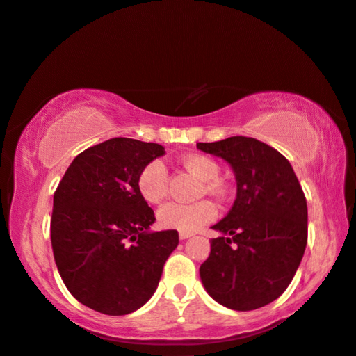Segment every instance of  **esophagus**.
Returning a JSON list of instances; mask_svg holds the SVG:
<instances>
[{
	"mask_svg": "<svg viewBox=\"0 0 356 356\" xmlns=\"http://www.w3.org/2000/svg\"><path fill=\"white\" fill-rule=\"evenodd\" d=\"M192 235H193V234H190V232H179L180 240H187V238L192 237Z\"/></svg>",
	"mask_w": 356,
	"mask_h": 356,
	"instance_id": "34e87169",
	"label": "esophagus"
}]
</instances>
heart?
Returning <instances> with one entry per match:
<instances>
[{
    "mask_svg": "<svg viewBox=\"0 0 356 356\" xmlns=\"http://www.w3.org/2000/svg\"><path fill=\"white\" fill-rule=\"evenodd\" d=\"M182 164L193 176L207 184V192H219L214 180L219 176V166L204 154H190ZM138 192L148 203H159L168 193V168L161 159H153L145 166L137 179ZM216 218V208L211 202L192 204L171 202L159 208L158 224L164 229H176L180 232H195Z\"/></svg>",
    "mask_w": 356,
    "mask_h": 356,
    "instance_id": "1",
    "label": "heart"
}]
</instances>
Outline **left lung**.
I'll return each instance as SVG.
<instances>
[{
	"label": "left lung",
	"instance_id": "8db88e82",
	"mask_svg": "<svg viewBox=\"0 0 356 356\" xmlns=\"http://www.w3.org/2000/svg\"><path fill=\"white\" fill-rule=\"evenodd\" d=\"M197 148L232 168L237 195L214 224L211 253L200 266L209 297L250 312L284 293L302 261L308 237L307 198L292 166L277 149L250 137H229Z\"/></svg>",
	"mask_w": 356,
	"mask_h": 356
}]
</instances>
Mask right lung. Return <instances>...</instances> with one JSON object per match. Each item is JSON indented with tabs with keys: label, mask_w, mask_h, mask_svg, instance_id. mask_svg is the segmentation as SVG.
Listing matches in <instances>:
<instances>
[{
	"label": "right lung",
	"mask_w": 356,
	"mask_h": 356,
	"mask_svg": "<svg viewBox=\"0 0 356 356\" xmlns=\"http://www.w3.org/2000/svg\"><path fill=\"white\" fill-rule=\"evenodd\" d=\"M164 153L158 143L106 140L74 158L54 192V261L74 298L95 312L122 316L143 307L179 245L177 230H149L156 219L137 185Z\"/></svg>",
	"instance_id": "add662e5"
}]
</instances>
